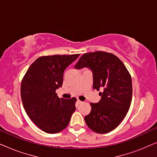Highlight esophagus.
<instances>
[{
    "label": "esophagus",
    "instance_id": "1",
    "mask_svg": "<svg viewBox=\"0 0 157 157\" xmlns=\"http://www.w3.org/2000/svg\"><path fill=\"white\" fill-rule=\"evenodd\" d=\"M77 103H78V104H82L83 101H80L79 99H78V100H77Z\"/></svg>",
    "mask_w": 157,
    "mask_h": 157
}]
</instances>
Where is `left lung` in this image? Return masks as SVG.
<instances>
[{
	"label": "left lung",
	"mask_w": 157,
	"mask_h": 157,
	"mask_svg": "<svg viewBox=\"0 0 157 157\" xmlns=\"http://www.w3.org/2000/svg\"><path fill=\"white\" fill-rule=\"evenodd\" d=\"M83 67L93 71L94 89L103 90L99 102L90 104L91 110L84 117L85 121L94 132L106 134L119 125L130 108L132 77L117 56L104 51L83 54L74 68Z\"/></svg>",
	"instance_id": "1"
}]
</instances>
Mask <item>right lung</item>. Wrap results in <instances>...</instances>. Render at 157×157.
<instances>
[{
    "label": "right lung",
    "mask_w": 157,
    "mask_h": 157,
    "mask_svg": "<svg viewBox=\"0 0 157 157\" xmlns=\"http://www.w3.org/2000/svg\"><path fill=\"white\" fill-rule=\"evenodd\" d=\"M79 54L44 56L30 66L21 81V95L25 111L40 129L48 134L63 130L76 110V98H59L63 72Z\"/></svg>",
    "instance_id": "add662e5"
}]
</instances>
